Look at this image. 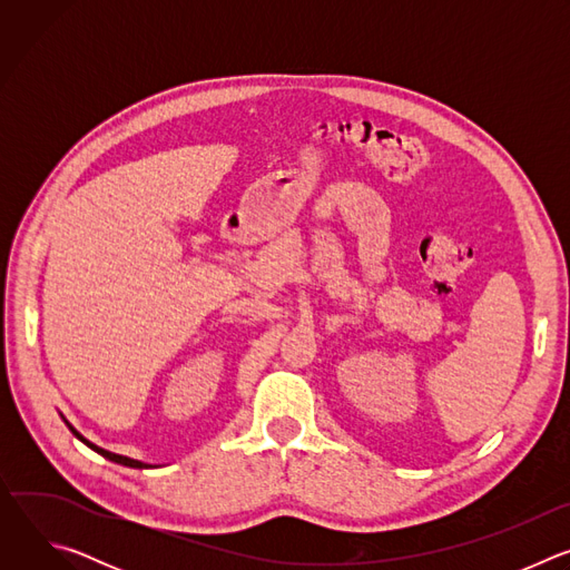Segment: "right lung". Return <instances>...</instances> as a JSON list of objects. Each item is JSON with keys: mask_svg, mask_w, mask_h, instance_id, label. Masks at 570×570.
<instances>
[{"mask_svg": "<svg viewBox=\"0 0 570 570\" xmlns=\"http://www.w3.org/2000/svg\"><path fill=\"white\" fill-rule=\"evenodd\" d=\"M62 417V415H60ZM62 422L67 424V429L73 433V438L76 440H80V442H83L86 446H90L92 451H97L99 455H104V458H108L110 462H117V464H124V466H130V469H153V466H157V464H148V462H141V460H132V458H128V455H119V453H112V451H106V449H101V446H97L95 442H90L88 438H83V435H80L65 417H62Z\"/></svg>", "mask_w": 570, "mask_h": 570, "instance_id": "right-lung-1", "label": "right lung"}]
</instances>
